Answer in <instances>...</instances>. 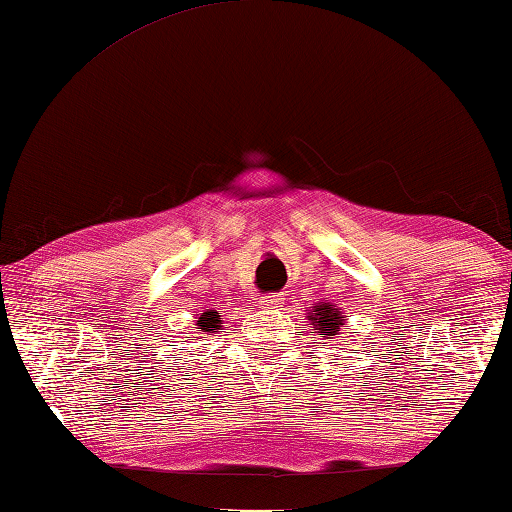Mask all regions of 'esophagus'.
Instances as JSON below:
<instances>
[{"instance_id":"1","label":"esophagus","mask_w":512,"mask_h":512,"mask_svg":"<svg viewBox=\"0 0 512 512\" xmlns=\"http://www.w3.org/2000/svg\"><path fill=\"white\" fill-rule=\"evenodd\" d=\"M281 301H284V299H281V295H264V297H259V306H262V308H279Z\"/></svg>"}]
</instances>
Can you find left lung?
Listing matches in <instances>:
<instances>
[{
  "label": "left lung",
  "instance_id": "obj_1",
  "mask_svg": "<svg viewBox=\"0 0 512 512\" xmlns=\"http://www.w3.org/2000/svg\"><path fill=\"white\" fill-rule=\"evenodd\" d=\"M345 317L339 312L336 306H330V303H319L314 306V310L310 312V325H314V330H319L321 334L332 339L334 334H339L341 325H343Z\"/></svg>",
  "mask_w": 512,
  "mask_h": 512
}]
</instances>
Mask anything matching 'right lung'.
<instances>
[{
    "mask_svg": "<svg viewBox=\"0 0 512 512\" xmlns=\"http://www.w3.org/2000/svg\"><path fill=\"white\" fill-rule=\"evenodd\" d=\"M220 328H222V325H220V317H217V312L200 314V319H198V332L200 334H211V332L220 330Z\"/></svg>",
    "mask_w": 512,
    "mask_h": 512,
    "instance_id": "1",
    "label": "right lung"
}]
</instances>
